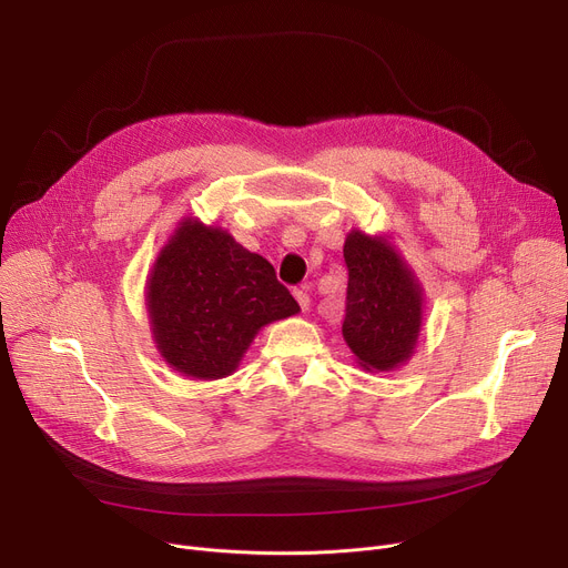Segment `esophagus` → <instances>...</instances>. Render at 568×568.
<instances>
[{"instance_id":"obj_1","label":"esophagus","mask_w":568,"mask_h":568,"mask_svg":"<svg viewBox=\"0 0 568 568\" xmlns=\"http://www.w3.org/2000/svg\"><path fill=\"white\" fill-rule=\"evenodd\" d=\"M292 294H294V300H296V304H300V308H302V311H308V308H311V296H308V292H306V290L296 287Z\"/></svg>"}]
</instances>
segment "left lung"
I'll return each mask as SVG.
<instances>
[{
	"mask_svg": "<svg viewBox=\"0 0 568 568\" xmlns=\"http://www.w3.org/2000/svg\"><path fill=\"white\" fill-rule=\"evenodd\" d=\"M347 296L343 338L366 371H394L414 354L424 292L389 239L352 230L345 239Z\"/></svg>",
	"mask_w": 568,
	"mask_h": 568,
	"instance_id": "left-lung-1",
	"label": "left lung"
}]
</instances>
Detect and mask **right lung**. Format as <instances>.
<instances>
[{"mask_svg":"<svg viewBox=\"0 0 568 568\" xmlns=\"http://www.w3.org/2000/svg\"><path fill=\"white\" fill-rule=\"evenodd\" d=\"M146 311L165 364L195 379L236 371L264 324L300 313L274 266L221 227L184 219L146 281Z\"/></svg>","mask_w":568,"mask_h":568,"instance_id":"1","label":"right lung"}]
</instances>
